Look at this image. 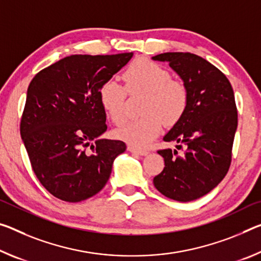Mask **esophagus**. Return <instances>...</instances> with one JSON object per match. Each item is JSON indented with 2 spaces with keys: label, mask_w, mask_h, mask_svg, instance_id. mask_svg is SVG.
Returning <instances> with one entry per match:
<instances>
[{
  "label": "esophagus",
  "mask_w": 261,
  "mask_h": 261,
  "mask_svg": "<svg viewBox=\"0 0 261 261\" xmlns=\"http://www.w3.org/2000/svg\"><path fill=\"white\" fill-rule=\"evenodd\" d=\"M127 151L131 153H135V154H138V155H147L148 154V151L140 150V148H137L135 146H127Z\"/></svg>",
  "instance_id": "1"
}]
</instances>
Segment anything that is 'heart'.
I'll use <instances>...</instances> for the list:
<instances>
[{"instance_id": "1", "label": "heart", "mask_w": 261, "mask_h": 261, "mask_svg": "<svg viewBox=\"0 0 261 261\" xmlns=\"http://www.w3.org/2000/svg\"><path fill=\"white\" fill-rule=\"evenodd\" d=\"M130 93H147L142 118L127 121L116 130V136L135 147H146L163 129L164 122L172 125L184 115L188 105V90L171 73L148 59H137L123 74ZM100 101L111 121L119 124L125 118V88L108 80L100 88Z\"/></svg>"}]
</instances>
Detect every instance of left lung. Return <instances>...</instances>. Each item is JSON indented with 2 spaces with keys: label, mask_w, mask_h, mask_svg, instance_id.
<instances>
[{
  "label": "left lung",
  "mask_w": 261,
  "mask_h": 261,
  "mask_svg": "<svg viewBox=\"0 0 261 261\" xmlns=\"http://www.w3.org/2000/svg\"><path fill=\"white\" fill-rule=\"evenodd\" d=\"M152 60L168 63L188 90L187 108L163 138L176 143V150L158 151L165 167L153 184L172 200H196L229 171L238 124L232 87L220 69L193 53H161ZM181 146L185 151L177 153Z\"/></svg>",
  "instance_id": "8db88e82"
}]
</instances>
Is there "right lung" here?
Wrapping results in <instances>:
<instances>
[{"label":"right lung","mask_w":261,"mask_h":261,"mask_svg":"<svg viewBox=\"0 0 261 261\" xmlns=\"http://www.w3.org/2000/svg\"><path fill=\"white\" fill-rule=\"evenodd\" d=\"M132 57L69 56L29 85L20 137L36 176L53 196L81 202L108 182L114 160L126 145L100 137L107 116L98 93ZM87 146L92 151L87 152Z\"/></svg>","instance_id":"right-lung-1"}]
</instances>
